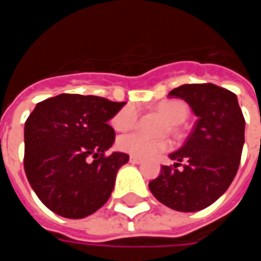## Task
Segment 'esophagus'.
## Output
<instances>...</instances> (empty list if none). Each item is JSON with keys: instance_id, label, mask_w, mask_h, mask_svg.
<instances>
[{"instance_id": "34e87169", "label": "esophagus", "mask_w": 261, "mask_h": 261, "mask_svg": "<svg viewBox=\"0 0 261 261\" xmlns=\"http://www.w3.org/2000/svg\"><path fill=\"white\" fill-rule=\"evenodd\" d=\"M142 162V159L140 158H136V156H131L130 158V164H134V165H140Z\"/></svg>"}]
</instances>
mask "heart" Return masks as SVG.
Instances as JSON below:
<instances>
[{
	"instance_id": "heart-1",
	"label": "heart",
	"mask_w": 261,
	"mask_h": 261,
	"mask_svg": "<svg viewBox=\"0 0 261 261\" xmlns=\"http://www.w3.org/2000/svg\"><path fill=\"white\" fill-rule=\"evenodd\" d=\"M158 110L168 119L170 124L173 125L181 124L189 117V106L177 99L161 102L158 105ZM137 120H138L137 106L127 105L114 114V117L112 119V125L114 130L127 131L131 130L137 124ZM117 147L120 151L136 158H152L169 149L170 142L169 140H165V138L151 140L148 137L142 136L141 133H130V134L120 137Z\"/></svg>"
}]
</instances>
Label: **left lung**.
Wrapping results in <instances>:
<instances>
[{"instance_id":"left-lung-1","label":"left lung","mask_w":261,"mask_h":261,"mask_svg":"<svg viewBox=\"0 0 261 261\" xmlns=\"http://www.w3.org/2000/svg\"><path fill=\"white\" fill-rule=\"evenodd\" d=\"M169 97L189 103L197 121L183 147L169 155L173 166H162L148 186L166 207L194 213L217 201L233 180L245 144V117L235 93L214 84H186Z\"/></svg>"}]
</instances>
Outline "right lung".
Listing matches in <instances>:
<instances>
[{"label": "right lung", "instance_id": "obj_1", "mask_svg": "<svg viewBox=\"0 0 261 261\" xmlns=\"http://www.w3.org/2000/svg\"><path fill=\"white\" fill-rule=\"evenodd\" d=\"M125 102L61 93L37 103L25 123L23 166L40 201L64 218L91 215L113 192L128 155L106 151L114 130L108 124Z\"/></svg>", "mask_w": 261, "mask_h": 261}]
</instances>
